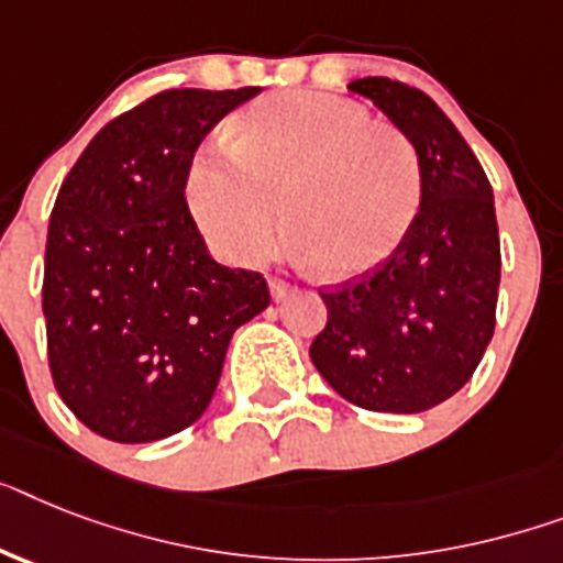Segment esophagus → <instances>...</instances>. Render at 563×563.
<instances>
[{
	"label": "esophagus",
	"mask_w": 563,
	"mask_h": 563,
	"mask_svg": "<svg viewBox=\"0 0 563 563\" xmlns=\"http://www.w3.org/2000/svg\"><path fill=\"white\" fill-rule=\"evenodd\" d=\"M292 290H296V287H292L290 282H285V278H278V276L271 278V292H273V299H276V301L287 299Z\"/></svg>",
	"instance_id": "esophagus-1"
}]
</instances>
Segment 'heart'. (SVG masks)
Here are the masks:
<instances>
[{
    "instance_id": "b5f03b06",
    "label": "heart",
    "mask_w": 563,
    "mask_h": 563,
    "mask_svg": "<svg viewBox=\"0 0 563 563\" xmlns=\"http://www.w3.org/2000/svg\"><path fill=\"white\" fill-rule=\"evenodd\" d=\"M198 230L230 262H264L287 235L322 276L354 278L388 262L422 201L417 146L354 100L287 91L207 141L184 172Z\"/></svg>"
}]
</instances>
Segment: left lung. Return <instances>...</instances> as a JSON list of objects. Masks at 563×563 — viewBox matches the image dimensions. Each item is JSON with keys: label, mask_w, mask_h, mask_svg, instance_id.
Returning a JSON list of instances; mask_svg holds the SVG:
<instances>
[{"label": "left lung", "mask_w": 563, "mask_h": 563, "mask_svg": "<svg viewBox=\"0 0 563 563\" xmlns=\"http://www.w3.org/2000/svg\"><path fill=\"white\" fill-rule=\"evenodd\" d=\"M411 137L422 201L397 253L322 292L328 324L310 345L339 397L368 411L420 415L472 379L495 333L500 239L486 172L420 88L351 82Z\"/></svg>", "instance_id": "8db88e82"}]
</instances>
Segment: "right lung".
I'll return each instance as SVG.
<instances>
[{
	"mask_svg": "<svg viewBox=\"0 0 563 563\" xmlns=\"http://www.w3.org/2000/svg\"><path fill=\"white\" fill-rule=\"evenodd\" d=\"M258 88H169L106 123L59 187L42 313L54 388L114 443L178 434L207 411L232 333L271 305L262 273L212 262L184 172Z\"/></svg>",
	"mask_w": 563,
	"mask_h": 563,
	"instance_id": "add662e5",
	"label": "right lung"
}]
</instances>
